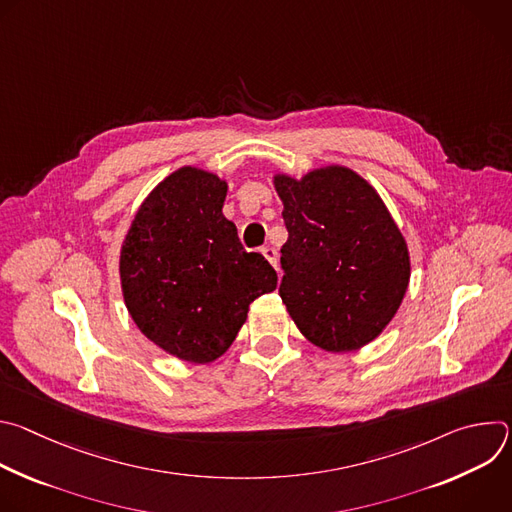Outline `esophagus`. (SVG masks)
<instances>
[{
  "label": "esophagus",
  "mask_w": 512,
  "mask_h": 512,
  "mask_svg": "<svg viewBox=\"0 0 512 512\" xmlns=\"http://www.w3.org/2000/svg\"><path fill=\"white\" fill-rule=\"evenodd\" d=\"M263 255H265V259L277 269V261H279V255H277V251L273 249V247H265L263 249Z\"/></svg>",
  "instance_id": "1"
}]
</instances>
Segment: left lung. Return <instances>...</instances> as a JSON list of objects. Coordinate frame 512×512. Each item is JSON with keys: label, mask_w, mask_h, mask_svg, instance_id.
Instances as JSON below:
<instances>
[{"label": "left lung", "mask_w": 512, "mask_h": 512, "mask_svg": "<svg viewBox=\"0 0 512 512\" xmlns=\"http://www.w3.org/2000/svg\"><path fill=\"white\" fill-rule=\"evenodd\" d=\"M287 241L281 302L318 348L350 352L395 318L411 277L403 233L379 192L354 170L328 164L302 178L273 174Z\"/></svg>", "instance_id": "8db88e82"}]
</instances>
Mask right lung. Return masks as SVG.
Listing matches in <instances>:
<instances>
[{
	"label": "right lung",
	"instance_id": "right-lung-1",
	"mask_svg": "<svg viewBox=\"0 0 512 512\" xmlns=\"http://www.w3.org/2000/svg\"><path fill=\"white\" fill-rule=\"evenodd\" d=\"M229 184L182 166L139 204L119 253L125 308L166 354L206 364L223 356L251 302L277 287L275 269L241 247L223 204Z\"/></svg>",
	"mask_w": 512,
	"mask_h": 512
}]
</instances>
